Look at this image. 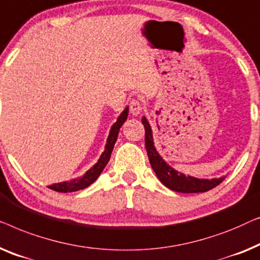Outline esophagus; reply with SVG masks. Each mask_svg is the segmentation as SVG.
Here are the masks:
<instances>
[{
    "instance_id": "esophagus-1",
    "label": "esophagus",
    "mask_w": 260,
    "mask_h": 260,
    "mask_svg": "<svg viewBox=\"0 0 260 260\" xmlns=\"http://www.w3.org/2000/svg\"><path fill=\"white\" fill-rule=\"evenodd\" d=\"M142 111V105L138 99H133L129 102V112L132 115H139Z\"/></svg>"
}]
</instances>
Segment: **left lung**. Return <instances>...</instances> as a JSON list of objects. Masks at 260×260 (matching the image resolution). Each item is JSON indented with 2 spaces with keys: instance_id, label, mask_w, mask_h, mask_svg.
<instances>
[{
  "instance_id": "8db88e82",
  "label": "left lung",
  "mask_w": 260,
  "mask_h": 260,
  "mask_svg": "<svg viewBox=\"0 0 260 260\" xmlns=\"http://www.w3.org/2000/svg\"><path fill=\"white\" fill-rule=\"evenodd\" d=\"M142 125L145 126V146L146 151H147V155L151 162V166L153 171L155 172L156 177L159 180L162 182L164 185L168 187L172 191L180 192V193H200V192H207L210 189L214 188L220 182L224 180L225 177L218 178V179H198L194 177H186L185 174L180 173V172L175 171L167 162L164 160L156 149L154 147V142H153V134L151 126L147 119H141Z\"/></svg>"
}]
</instances>
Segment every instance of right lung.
<instances>
[{"label": "right lung", "mask_w": 260, "mask_h": 260, "mask_svg": "<svg viewBox=\"0 0 260 260\" xmlns=\"http://www.w3.org/2000/svg\"><path fill=\"white\" fill-rule=\"evenodd\" d=\"M127 116H128V107L125 108L120 116L116 120V122L112 126L111 132H109V135L107 138V144L105 146V151L102 153L100 159L98 160V162L95 165L86 172L85 174L82 175L81 178L79 179H73L71 181H63V182H57V184H53L48 186V188L53 189V191L61 192V193H67V192H75L80 191V189H83L88 187L89 185H92L93 182L99 178V175L101 174V172L104 171V168L107 165L109 161V158H111L112 151L114 148V145L116 142V139H118L119 131L123 125V122L127 120Z\"/></svg>", "instance_id": "obj_1"}]
</instances>
